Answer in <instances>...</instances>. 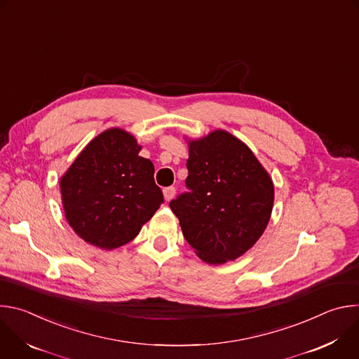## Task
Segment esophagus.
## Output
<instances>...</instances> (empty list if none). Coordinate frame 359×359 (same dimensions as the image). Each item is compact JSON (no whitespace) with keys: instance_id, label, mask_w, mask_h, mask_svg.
Instances as JSON below:
<instances>
[{"instance_id":"1","label":"esophagus","mask_w":359,"mask_h":359,"mask_svg":"<svg viewBox=\"0 0 359 359\" xmlns=\"http://www.w3.org/2000/svg\"><path fill=\"white\" fill-rule=\"evenodd\" d=\"M175 194H176V189H175L173 186L163 189V196H165V200H166V201L172 200V198L175 197Z\"/></svg>"}]
</instances>
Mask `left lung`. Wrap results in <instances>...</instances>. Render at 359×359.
I'll use <instances>...</instances> for the list:
<instances>
[{"label":"left lung","mask_w":359,"mask_h":359,"mask_svg":"<svg viewBox=\"0 0 359 359\" xmlns=\"http://www.w3.org/2000/svg\"><path fill=\"white\" fill-rule=\"evenodd\" d=\"M189 191L169 203L186 241L209 264L238 259L264 233L274 184L250 147L226 130L189 140Z\"/></svg>","instance_id":"8db88e82"}]
</instances>
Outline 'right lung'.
Masks as SVG:
<instances>
[{"label":"right lung","instance_id":"add662e5","mask_svg":"<svg viewBox=\"0 0 359 359\" xmlns=\"http://www.w3.org/2000/svg\"><path fill=\"white\" fill-rule=\"evenodd\" d=\"M123 129L92 139L61 177L65 217L86 243L114 250L132 241L163 203L155 166Z\"/></svg>","mask_w":359,"mask_h":359}]
</instances>
